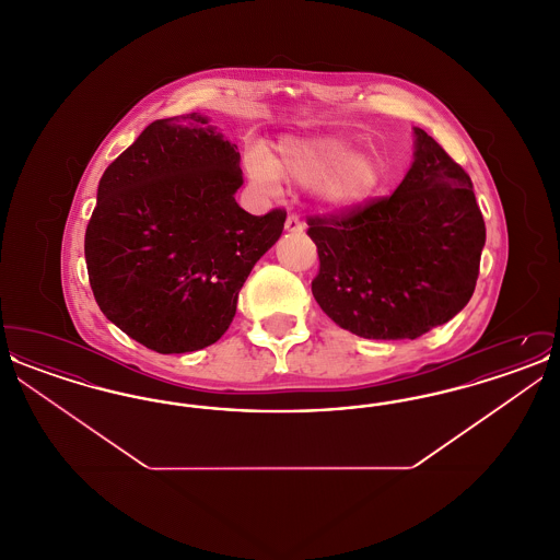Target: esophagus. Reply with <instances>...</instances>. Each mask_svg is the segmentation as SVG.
Masks as SVG:
<instances>
[{
    "label": "esophagus",
    "mask_w": 560,
    "mask_h": 560,
    "mask_svg": "<svg viewBox=\"0 0 560 560\" xmlns=\"http://www.w3.org/2000/svg\"><path fill=\"white\" fill-rule=\"evenodd\" d=\"M285 231H288V233H302V231H304L302 218L295 215V213H290L288 220H285Z\"/></svg>",
    "instance_id": "esophagus-1"
}]
</instances>
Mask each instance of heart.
Returning <instances> with one entry per match:
<instances>
[{
  "label": "heart",
  "mask_w": 560,
  "mask_h": 560,
  "mask_svg": "<svg viewBox=\"0 0 560 560\" xmlns=\"http://www.w3.org/2000/svg\"><path fill=\"white\" fill-rule=\"evenodd\" d=\"M245 170L265 190H277L281 178L302 187L323 179L320 199L338 210L363 203L377 185L375 163L354 155L350 142L340 136H285L272 158L262 149H252L245 155Z\"/></svg>",
  "instance_id": "obj_1"
}]
</instances>
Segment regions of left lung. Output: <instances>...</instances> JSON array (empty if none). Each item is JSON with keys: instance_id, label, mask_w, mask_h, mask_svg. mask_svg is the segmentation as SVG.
<instances>
[{"instance_id": "left-lung-1", "label": "left lung", "mask_w": 560, "mask_h": 560, "mask_svg": "<svg viewBox=\"0 0 560 560\" xmlns=\"http://www.w3.org/2000/svg\"><path fill=\"white\" fill-rule=\"evenodd\" d=\"M397 190L348 212L308 218L319 254L313 295L361 338L416 340L472 298L485 220L462 165L422 128Z\"/></svg>"}]
</instances>
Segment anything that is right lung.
Segmentation results:
<instances>
[{
	"label": "right lung",
	"mask_w": 560,
	"mask_h": 560,
	"mask_svg": "<svg viewBox=\"0 0 560 560\" xmlns=\"http://www.w3.org/2000/svg\"><path fill=\"white\" fill-rule=\"evenodd\" d=\"M237 144L197 113L144 128L98 183L85 229L94 298L110 323L161 354L210 347L241 288L283 233L285 210L252 215Z\"/></svg>",
	"instance_id": "1"
}]
</instances>
